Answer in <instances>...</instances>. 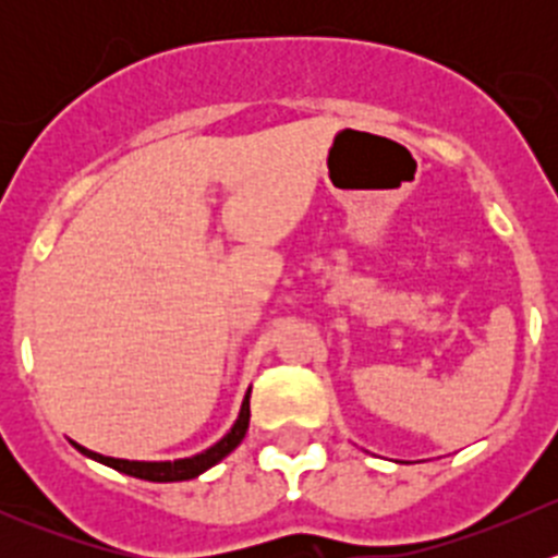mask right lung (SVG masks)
I'll list each match as a JSON object with an SVG mask.
<instances>
[{
	"label": "right lung",
	"mask_w": 558,
	"mask_h": 558,
	"mask_svg": "<svg viewBox=\"0 0 558 558\" xmlns=\"http://www.w3.org/2000/svg\"><path fill=\"white\" fill-rule=\"evenodd\" d=\"M251 391L245 393L243 399V408H240V415L238 421H234L232 432H229L227 437H221V440L216 442L213 448H207V451L191 456V459H178V461H126V459H112V456H102V453H94L88 451V448L77 446V442H72V446L77 448L83 456H88V459L94 461H102V464L112 466V470L123 472V475H132V477H140V481H150V483H174V481H191V477L202 475L205 470H210L213 464H218V461L223 459V456H229L234 451V448L243 442L245 432H247V421H251Z\"/></svg>",
	"instance_id": "add662e5"
}]
</instances>
